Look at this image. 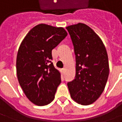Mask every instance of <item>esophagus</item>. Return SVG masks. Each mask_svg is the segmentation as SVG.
<instances>
[{"label":"esophagus","mask_w":122,"mask_h":122,"mask_svg":"<svg viewBox=\"0 0 122 122\" xmlns=\"http://www.w3.org/2000/svg\"><path fill=\"white\" fill-rule=\"evenodd\" d=\"M61 71H62V74H64V72H65V68L61 69Z\"/></svg>","instance_id":"1"}]
</instances>
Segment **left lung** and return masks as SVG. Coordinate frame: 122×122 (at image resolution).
<instances>
[{
	"label": "left lung",
	"mask_w": 122,
	"mask_h": 122,
	"mask_svg": "<svg viewBox=\"0 0 122 122\" xmlns=\"http://www.w3.org/2000/svg\"><path fill=\"white\" fill-rule=\"evenodd\" d=\"M66 29L76 55L75 79L67 83L70 95L79 104L90 105L99 99L107 83V51L99 36L86 24L79 23Z\"/></svg>",
	"instance_id": "8db88e82"
}]
</instances>
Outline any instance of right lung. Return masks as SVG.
Masks as SVG:
<instances>
[{"instance_id": "add662e5", "label": "right lung", "mask_w": 122, "mask_h": 122, "mask_svg": "<svg viewBox=\"0 0 122 122\" xmlns=\"http://www.w3.org/2000/svg\"><path fill=\"white\" fill-rule=\"evenodd\" d=\"M67 35L63 27L39 24L20 44L16 68L19 84L32 103L43 106L51 103L61 82V74L51 62L52 50Z\"/></svg>"}]
</instances>
